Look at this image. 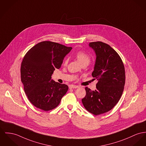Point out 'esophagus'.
<instances>
[{
  "label": "esophagus",
  "instance_id": "34e87169",
  "mask_svg": "<svg viewBox=\"0 0 146 146\" xmlns=\"http://www.w3.org/2000/svg\"><path fill=\"white\" fill-rule=\"evenodd\" d=\"M79 86H76V85H69V89H72V88H78Z\"/></svg>",
  "mask_w": 146,
  "mask_h": 146
}]
</instances>
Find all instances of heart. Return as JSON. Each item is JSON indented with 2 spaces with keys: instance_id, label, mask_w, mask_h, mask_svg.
<instances>
[{
  "instance_id": "b5f03b06",
  "label": "heart",
  "mask_w": 146,
  "mask_h": 146,
  "mask_svg": "<svg viewBox=\"0 0 146 146\" xmlns=\"http://www.w3.org/2000/svg\"><path fill=\"white\" fill-rule=\"evenodd\" d=\"M76 56L78 59L79 63L82 65L84 63H88L90 61V56L86 52L82 50L77 52L76 54ZM68 62V59L66 58L64 61V64H67Z\"/></svg>"
}]
</instances>
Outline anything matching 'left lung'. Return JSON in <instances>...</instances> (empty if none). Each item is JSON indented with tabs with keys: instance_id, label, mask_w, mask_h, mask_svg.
<instances>
[{
	"instance_id": "obj_1",
	"label": "left lung",
	"mask_w": 146,
	"mask_h": 146,
	"mask_svg": "<svg viewBox=\"0 0 146 146\" xmlns=\"http://www.w3.org/2000/svg\"><path fill=\"white\" fill-rule=\"evenodd\" d=\"M89 45L96 54L92 76L98 82L95 90L85 88L86 95L82 102L88 112L97 115L110 111L119 101L125 84V69L122 59L111 46L102 42Z\"/></svg>"
}]
</instances>
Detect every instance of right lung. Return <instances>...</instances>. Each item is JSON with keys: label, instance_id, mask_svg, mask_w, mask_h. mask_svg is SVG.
Returning a JSON list of instances; mask_svg holds the SVG:
<instances>
[{"label": "right lung", "instance_id": "obj_1", "mask_svg": "<svg viewBox=\"0 0 146 146\" xmlns=\"http://www.w3.org/2000/svg\"><path fill=\"white\" fill-rule=\"evenodd\" d=\"M72 49L50 41L34 45L25 54L21 68L24 92L35 107L48 111L59 105L68 86L52 79L55 69H59L63 59Z\"/></svg>", "mask_w": 146, "mask_h": 146}]
</instances>
